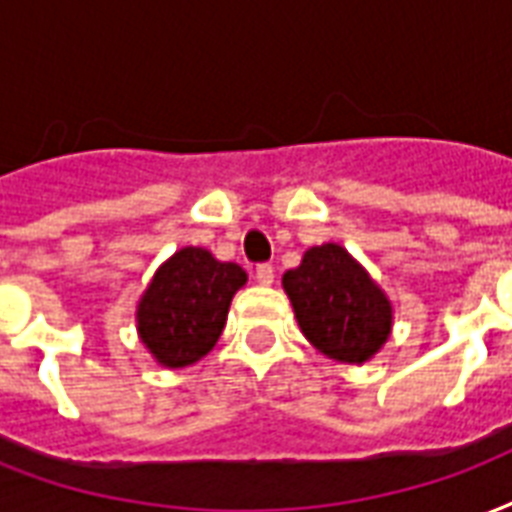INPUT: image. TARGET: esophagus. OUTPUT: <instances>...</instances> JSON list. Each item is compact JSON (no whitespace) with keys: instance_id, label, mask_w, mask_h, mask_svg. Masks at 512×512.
I'll use <instances>...</instances> for the list:
<instances>
[{"instance_id":"obj_1","label":"esophagus","mask_w":512,"mask_h":512,"mask_svg":"<svg viewBox=\"0 0 512 512\" xmlns=\"http://www.w3.org/2000/svg\"><path fill=\"white\" fill-rule=\"evenodd\" d=\"M255 282L265 284V287H268V284H273V265H268V263L257 265V268H255Z\"/></svg>"}]
</instances>
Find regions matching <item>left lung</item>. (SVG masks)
I'll return each mask as SVG.
<instances>
[{"instance_id":"1","label":"left lung","mask_w":512,"mask_h":512,"mask_svg":"<svg viewBox=\"0 0 512 512\" xmlns=\"http://www.w3.org/2000/svg\"><path fill=\"white\" fill-rule=\"evenodd\" d=\"M282 284L303 335L330 360L360 365L389 338L392 303L338 244L308 249Z\"/></svg>"}]
</instances>
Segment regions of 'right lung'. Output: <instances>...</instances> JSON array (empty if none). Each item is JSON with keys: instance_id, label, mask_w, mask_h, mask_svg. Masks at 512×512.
Instances as JSON below:
<instances>
[{"instance_id": "add662e5", "label": "right lung", "mask_w": 512, "mask_h": 512, "mask_svg": "<svg viewBox=\"0 0 512 512\" xmlns=\"http://www.w3.org/2000/svg\"><path fill=\"white\" fill-rule=\"evenodd\" d=\"M247 284L236 263L185 247L152 276L136 308L142 343L163 368H185L214 349L228 319L230 300Z\"/></svg>"}]
</instances>
